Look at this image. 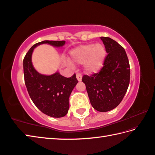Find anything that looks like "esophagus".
Masks as SVG:
<instances>
[{
  "label": "esophagus",
  "mask_w": 155,
  "mask_h": 155,
  "mask_svg": "<svg viewBox=\"0 0 155 155\" xmlns=\"http://www.w3.org/2000/svg\"><path fill=\"white\" fill-rule=\"evenodd\" d=\"M77 78L78 81H81V80H82V75H81L80 73H77Z\"/></svg>",
  "instance_id": "obj_1"
}]
</instances>
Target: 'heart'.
Here are the masks:
<instances>
[{
	"label": "heart",
	"instance_id": "1",
	"mask_svg": "<svg viewBox=\"0 0 155 155\" xmlns=\"http://www.w3.org/2000/svg\"><path fill=\"white\" fill-rule=\"evenodd\" d=\"M106 54V49L102 44L88 43L73 49L70 52V59L74 64H84L87 72L96 73L103 67Z\"/></svg>",
	"mask_w": 155,
	"mask_h": 155
}]
</instances>
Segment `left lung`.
<instances>
[{
    "label": "left lung",
    "mask_w": 155,
    "mask_h": 155,
    "mask_svg": "<svg viewBox=\"0 0 155 155\" xmlns=\"http://www.w3.org/2000/svg\"><path fill=\"white\" fill-rule=\"evenodd\" d=\"M108 55L100 72L84 75L90 102L99 112H108L119 104L128 89L130 68L126 52L122 46L109 37H100Z\"/></svg>",
    "instance_id": "left-lung-1"
}]
</instances>
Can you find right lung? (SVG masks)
I'll use <instances>...</instances> for the list:
<instances>
[{
    "mask_svg": "<svg viewBox=\"0 0 155 155\" xmlns=\"http://www.w3.org/2000/svg\"><path fill=\"white\" fill-rule=\"evenodd\" d=\"M64 41H43L31 47L24 59V74L26 88L35 106L49 117H63L69 110V97L78 81L74 74L66 78L58 72L51 75L41 74L34 68L32 55L34 49L40 45L48 44L61 47Z\"/></svg>",
    "mask_w": 155,
    "mask_h": 155,
    "instance_id": "right-lung-1",
    "label": "right lung"
}]
</instances>
